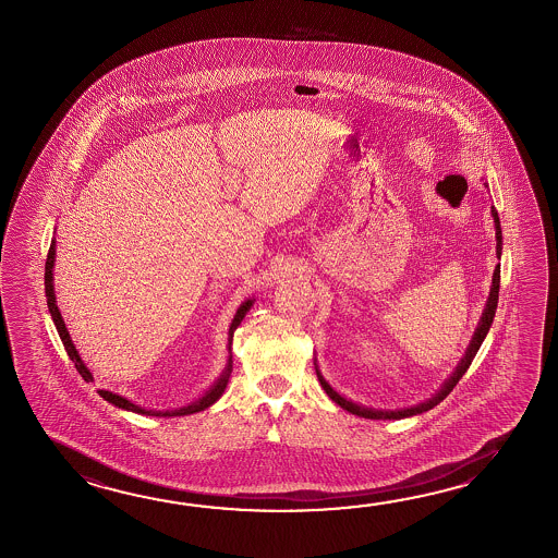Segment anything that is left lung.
I'll use <instances>...</instances> for the list:
<instances>
[{
	"mask_svg": "<svg viewBox=\"0 0 558 558\" xmlns=\"http://www.w3.org/2000/svg\"><path fill=\"white\" fill-rule=\"evenodd\" d=\"M490 215H493V220H495L497 256L500 258V251H502V232H500L499 215H497L495 206H490ZM499 286L500 264H497V266H495V272H493V286H490L489 298H487V306L483 310V316H481V322H478L477 330H475L473 338H471V343H469V348H466L465 355H463V360L457 365L456 372L451 374V377L445 381L441 389H439L432 399H427V401H423V403H417V405H413V408H405V410L384 411L364 408V405L353 403L350 399L341 398L336 389H331L330 384L319 374L318 365L314 362V365H316V374H318L319 384L324 387V391L328 393V398H330L331 401H336V403L340 405L341 410L350 411L353 415H360V417H365V420H403V417H411V415H417V413H423V411L433 410L437 403H441V401L453 391V387L459 384V379L465 376V372L469 369L471 362H473L475 353L478 352L481 343L485 340V336L489 333L490 324H493L495 312H497V302H499Z\"/></svg>",
	"mask_w": 558,
	"mask_h": 558,
	"instance_id": "obj_1",
	"label": "left lung"
}]
</instances>
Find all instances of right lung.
<instances>
[{
  "mask_svg": "<svg viewBox=\"0 0 558 558\" xmlns=\"http://www.w3.org/2000/svg\"><path fill=\"white\" fill-rule=\"evenodd\" d=\"M53 264H56V240H51V246H49V252H47V260H46V296H47V306H49V314H51V318H53V324H56V328L59 331V338L63 341V345H65V350H68V355L71 357V362L75 364L77 367V372H80V376L85 379V381H93L92 372L87 369V365L83 364V360L80 357V352L75 350V345H73V341L69 338L68 328H65V322L61 318V312H59L58 304H56V290H53ZM252 304H254V300H246V302H242V306L236 310V316L232 319V324H230V330H228V353H230V345H232V336H234V331L240 326V322L244 319L246 316V312L251 310ZM232 374V353L228 355L227 367H225V372H222V376L218 377L217 384L210 387L208 391H206L203 398L196 399L193 403H189V405H184V408H179V410H167V411H155V410H145V408H138L135 405L133 401H129V399L123 398V396H119V393H113V391H105V389H99V396H101L105 401H109V403H113L114 408H119V410L133 411V413H141V415H153V417H177V415H191V413H196V411H205L206 408H210L213 403H217L220 396L225 393V389L228 386V377Z\"/></svg>",
  "mask_w": 558,
  "mask_h": 558,
  "instance_id": "add662e5",
  "label": "right lung"
}]
</instances>
